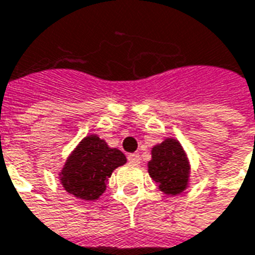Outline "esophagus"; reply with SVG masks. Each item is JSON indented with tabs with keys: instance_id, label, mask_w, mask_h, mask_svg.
Wrapping results in <instances>:
<instances>
[{
	"instance_id": "1",
	"label": "esophagus",
	"mask_w": 255,
	"mask_h": 255,
	"mask_svg": "<svg viewBox=\"0 0 255 255\" xmlns=\"http://www.w3.org/2000/svg\"><path fill=\"white\" fill-rule=\"evenodd\" d=\"M128 160H129L130 164L137 166V164H140V155H138V153H130V155L128 156Z\"/></svg>"
}]
</instances>
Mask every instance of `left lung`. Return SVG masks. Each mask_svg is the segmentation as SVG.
Here are the masks:
<instances>
[{"instance_id": "8db88e82", "label": "left lung", "mask_w": 255, "mask_h": 255, "mask_svg": "<svg viewBox=\"0 0 255 255\" xmlns=\"http://www.w3.org/2000/svg\"><path fill=\"white\" fill-rule=\"evenodd\" d=\"M148 172L157 187L167 196H178L189 187L190 163L181 142L166 138L150 150Z\"/></svg>"}]
</instances>
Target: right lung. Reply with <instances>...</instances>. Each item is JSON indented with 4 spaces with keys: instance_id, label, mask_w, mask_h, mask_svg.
Returning <instances> with one entry per match:
<instances>
[{
    "instance_id": "right-lung-1",
    "label": "right lung",
    "mask_w": 255,
    "mask_h": 255,
    "mask_svg": "<svg viewBox=\"0 0 255 255\" xmlns=\"http://www.w3.org/2000/svg\"><path fill=\"white\" fill-rule=\"evenodd\" d=\"M125 163L126 156L120 149L110 148L96 134H89L68 156L58 174L59 181L69 194L95 201L105 193L113 171Z\"/></svg>"
}]
</instances>
